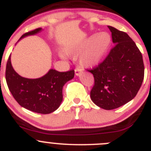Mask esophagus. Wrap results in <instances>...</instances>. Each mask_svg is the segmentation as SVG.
Instances as JSON below:
<instances>
[{
    "instance_id": "1",
    "label": "esophagus",
    "mask_w": 151,
    "mask_h": 151,
    "mask_svg": "<svg viewBox=\"0 0 151 151\" xmlns=\"http://www.w3.org/2000/svg\"><path fill=\"white\" fill-rule=\"evenodd\" d=\"M82 72H83V70L81 68H80V67L76 68V69H75V74H76V75L81 76V74H82Z\"/></svg>"
}]
</instances>
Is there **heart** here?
<instances>
[{
    "instance_id": "obj_1",
    "label": "heart",
    "mask_w": 151,
    "mask_h": 151,
    "mask_svg": "<svg viewBox=\"0 0 151 151\" xmlns=\"http://www.w3.org/2000/svg\"><path fill=\"white\" fill-rule=\"evenodd\" d=\"M111 37L108 32H101L88 37L77 47L69 50V53L77 55L81 53L80 62L83 66L96 67L101 63L111 44Z\"/></svg>"
}]
</instances>
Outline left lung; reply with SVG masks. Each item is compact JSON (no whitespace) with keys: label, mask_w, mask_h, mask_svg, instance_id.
<instances>
[{"label":"left lung","mask_w":151,"mask_h":151,"mask_svg":"<svg viewBox=\"0 0 151 151\" xmlns=\"http://www.w3.org/2000/svg\"><path fill=\"white\" fill-rule=\"evenodd\" d=\"M108 27L114 46L101 64L89 70L95 80L90 97L99 108L113 110L135 97L143 82L145 66L142 53L131 37Z\"/></svg>","instance_id":"1"}]
</instances>
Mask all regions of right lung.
Returning <instances> with one entry per match:
<instances>
[{
    "instance_id": "add662e5",
    "label": "right lung",
    "mask_w": 151,
    "mask_h": 151,
    "mask_svg": "<svg viewBox=\"0 0 151 151\" xmlns=\"http://www.w3.org/2000/svg\"><path fill=\"white\" fill-rule=\"evenodd\" d=\"M42 31L41 28L24 34L19 40ZM74 77V70L59 72L50 69L43 77L25 78L15 71L10 55L6 67V81L8 88L16 101L23 108L38 114H47L59 108L63 99L64 85Z\"/></svg>"
}]
</instances>
